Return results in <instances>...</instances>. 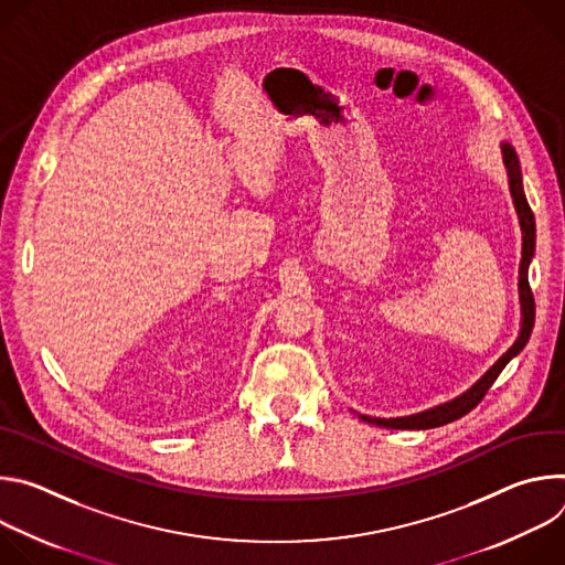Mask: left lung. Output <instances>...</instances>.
Segmentation results:
<instances>
[{"label":"left lung","instance_id":"1","mask_svg":"<svg viewBox=\"0 0 565 565\" xmlns=\"http://www.w3.org/2000/svg\"><path fill=\"white\" fill-rule=\"evenodd\" d=\"M503 163L508 168V179H510V192H512V201L519 214V223H521V232H523V253H521V266H519V297H521V333L516 338V342L508 349V353H503V358L497 360V364L482 375L476 384H471V388H467L465 393H460L458 397L445 402V405H438L434 409L420 412V414H412V416H402V418H371V416H360V420L369 423V425H377V427H386V429H434L447 423H454L458 418H462L465 414H469L478 402L486 397V393L490 391V386L494 384V380L501 375V371L508 366V362L512 358H516L530 335H532V327H534V297L530 290V281H527V268L530 262L534 257V244H536V227H534V214L527 205L525 192H523V179H521V166H519V156L514 151L512 145L503 142Z\"/></svg>","mask_w":565,"mask_h":565}]
</instances>
